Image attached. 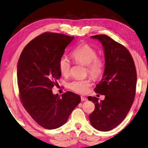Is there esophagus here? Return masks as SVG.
<instances>
[{"instance_id": "obj_1", "label": "esophagus", "mask_w": 148, "mask_h": 148, "mask_svg": "<svg viewBox=\"0 0 148 148\" xmlns=\"http://www.w3.org/2000/svg\"><path fill=\"white\" fill-rule=\"evenodd\" d=\"M81 100L82 101H87V98H86L85 97L81 96Z\"/></svg>"}]
</instances>
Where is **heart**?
<instances>
[{"label": "heart", "instance_id": "heart-1", "mask_svg": "<svg viewBox=\"0 0 148 148\" xmlns=\"http://www.w3.org/2000/svg\"><path fill=\"white\" fill-rule=\"evenodd\" d=\"M97 51L87 44H81L71 53V56L77 63L86 66V72L92 79H99L104 71V60L97 56ZM58 68L63 76H68L71 70V63L67 57L62 56L59 60ZM91 85L90 79H75L70 82L68 87L73 91L85 94Z\"/></svg>", "mask_w": 148, "mask_h": 148}]
</instances>
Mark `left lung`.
I'll use <instances>...</instances> for the list:
<instances>
[{"instance_id": "obj_1", "label": "left lung", "mask_w": 148, "mask_h": 148, "mask_svg": "<svg viewBox=\"0 0 148 148\" xmlns=\"http://www.w3.org/2000/svg\"><path fill=\"white\" fill-rule=\"evenodd\" d=\"M102 43L105 58V67L101 81L94 90L105 95L103 101L88 97L95 105L89 115L92 127L99 131H110L120 124L132 107L136 95L137 74L130 53L123 45L109 36H91Z\"/></svg>"}]
</instances>
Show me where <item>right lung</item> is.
I'll list each match as a JSON object with an SVG mask.
<instances>
[{
    "label": "right lung",
    "instance_id": "add662e5",
    "mask_svg": "<svg viewBox=\"0 0 148 148\" xmlns=\"http://www.w3.org/2000/svg\"><path fill=\"white\" fill-rule=\"evenodd\" d=\"M74 39L58 33L45 32L30 41L17 65V81L22 105L37 123L46 129L63 126L81 97L67 91L53 95L52 88L61 74L59 60Z\"/></svg>",
    "mask_w": 148,
    "mask_h": 148
}]
</instances>
